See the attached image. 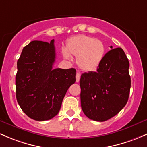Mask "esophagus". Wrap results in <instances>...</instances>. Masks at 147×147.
<instances>
[{
	"instance_id": "esophagus-1",
	"label": "esophagus",
	"mask_w": 147,
	"mask_h": 147,
	"mask_svg": "<svg viewBox=\"0 0 147 147\" xmlns=\"http://www.w3.org/2000/svg\"><path fill=\"white\" fill-rule=\"evenodd\" d=\"M80 77H81V75H80V72H77V74H76V82H80Z\"/></svg>"
}]
</instances>
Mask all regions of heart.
I'll return each mask as SVG.
<instances>
[{"label": "heart", "instance_id": "b5f03b06", "mask_svg": "<svg viewBox=\"0 0 147 147\" xmlns=\"http://www.w3.org/2000/svg\"><path fill=\"white\" fill-rule=\"evenodd\" d=\"M105 46L101 40L86 35L80 34L67 39L63 55L69 60L71 55L77 56L78 67L85 72L95 70L103 61Z\"/></svg>", "mask_w": 147, "mask_h": 147}]
</instances>
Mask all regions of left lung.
<instances>
[{"label":"left lung","instance_id":"1","mask_svg":"<svg viewBox=\"0 0 147 147\" xmlns=\"http://www.w3.org/2000/svg\"><path fill=\"white\" fill-rule=\"evenodd\" d=\"M129 67L124 51L116 48L105 54L96 72L81 75V106L86 117L106 121L125 107L131 86Z\"/></svg>","mask_w":147,"mask_h":147}]
</instances>
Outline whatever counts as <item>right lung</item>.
<instances>
[{"instance_id": "add662e5", "label": "right lung", "mask_w": 147, "mask_h": 147, "mask_svg": "<svg viewBox=\"0 0 147 147\" xmlns=\"http://www.w3.org/2000/svg\"><path fill=\"white\" fill-rule=\"evenodd\" d=\"M54 40L33 41L24 46L18 61L16 98L23 112L44 121L57 115L67 89L76 81L74 68H53Z\"/></svg>"}]
</instances>
